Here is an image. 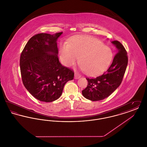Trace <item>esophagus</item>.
Wrapping results in <instances>:
<instances>
[{"instance_id":"obj_1","label":"esophagus","mask_w":147,"mask_h":147,"mask_svg":"<svg viewBox=\"0 0 147 147\" xmlns=\"http://www.w3.org/2000/svg\"><path fill=\"white\" fill-rule=\"evenodd\" d=\"M80 77H81V76H80L79 74H78L77 73H75V74H74V78H75L76 79H79V78H80Z\"/></svg>"}]
</instances>
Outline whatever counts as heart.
<instances>
[{
	"label": "heart",
	"instance_id": "heart-1",
	"mask_svg": "<svg viewBox=\"0 0 147 147\" xmlns=\"http://www.w3.org/2000/svg\"><path fill=\"white\" fill-rule=\"evenodd\" d=\"M60 59L65 66L70 67L79 62L81 68L89 76H98L106 70L112 62V50L96 38L80 36L70 44L60 47Z\"/></svg>",
	"mask_w": 147,
	"mask_h": 147
}]
</instances>
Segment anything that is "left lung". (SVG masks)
Instances as JSON below:
<instances>
[{
  "label": "left lung",
  "mask_w": 147,
  "mask_h": 147,
  "mask_svg": "<svg viewBox=\"0 0 147 147\" xmlns=\"http://www.w3.org/2000/svg\"><path fill=\"white\" fill-rule=\"evenodd\" d=\"M112 43L116 47L117 53L109 68L98 77L86 78L88 85L82 90V94L91 101H99L107 98L119 87L123 80L128 64L127 52L118 41H113Z\"/></svg>",
  "instance_id": "obj_1"
}]
</instances>
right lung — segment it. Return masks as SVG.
I'll return each mask as SVG.
<instances>
[{
    "label": "right lung",
    "instance_id": "add662e5",
    "mask_svg": "<svg viewBox=\"0 0 147 147\" xmlns=\"http://www.w3.org/2000/svg\"><path fill=\"white\" fill-rule=\"evenodd\" d=\"M62 32L54 35L33 36L21 52L20 66L22 83L36 99L52 102L59 98L67 82L74 72L59 62L57 40Z\"/></svg>",
    "mask_w": 147,
    "mask_h": 147
}]
</instances>
